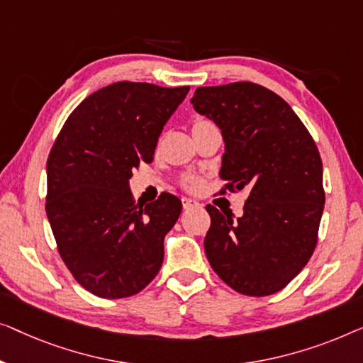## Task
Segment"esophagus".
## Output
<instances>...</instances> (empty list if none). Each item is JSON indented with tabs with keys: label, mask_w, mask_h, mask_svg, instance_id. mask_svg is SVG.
Instances as JSON below:
<instances>
[{
	"label": "esophagus",
	"mask_w": 363,
	"mask_h": 363,
	"mask_svg": "<svg viewBox=\"0 0 363 363\" xmlns=\"http://www.w3.org/2000/svg\"><path fill=\"white\" fill-rule=\"evenodd\" d=\"M201 203L192 201V199H182V207L186 208V211H191V208H197Z\"/></svg>",
	"instance_id": "esophagus-1"
}]
</instances>
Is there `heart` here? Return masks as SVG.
Here are the masks:
<instances>
[{
  "label": "heart",
  "mask_w": 363,
  "mask_h": 363,
  "mask_svg": "<svg viewBox=\"0 0 363 363\" xmlns=\"http://www.w3.org/2000/svg\"><path fill=\"white\" fill-rule=\"evenodd\" d=\"M213 125L211 120L208 118H196L192 123V135H197V133H201L203 130H208V128H213ZM179 184L182 189H186L187 192H201L203 186H206V179H203L202 176H197V174H192V172H186V174L181 176Z\"/></svg>",
  "instance_id": "b5f03b06"
}]
</instances>
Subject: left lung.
<instances>
[{
    "label": "left lung",
    "mask_w": 363,
    "mask_h": 363,
    "mask_svg": "<svg viewBox=\"0 0 363 363\" xmlns=\"http://www.w3.org/2000/svg\"><path fill=\"white\" fill-rule=\"evenodd\" d=\"M191 101L225 140L220 192L250 191L237 220L232 212L206 207L208 263L238 293H278L318 245L325 202L318 146L281 96L253 82L199 86Z\"/></svg>",
    "instance_id": "1"
}]
</instances>
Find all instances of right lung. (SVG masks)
<instances>
[{"label":"right lung","mask_w":363,"mask_h":363,"mask_svg":"<svg viewBox=\"0 0 363 363\" xmlns=\"http://www.w3.org/2000/svg\"><path fill=\"white\" fill-rule=\"evenodd\" d=\"M187 91L116 82L86 96L55 138L45 213L65 267L99 298H128L160 273L181 201L162 192L140 206L128 181L152 161L162 126Z\"/></svg>","instance_id":"1"}]
</instances>
